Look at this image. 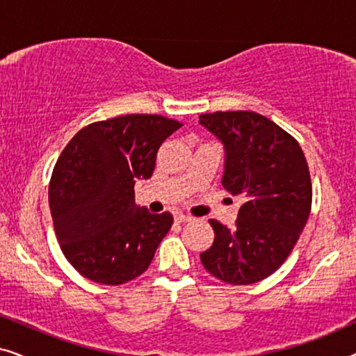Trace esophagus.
I'll use <instances>...</instances> for the list:
<instances>
[{"mask_svg":"<svg viewBox=\"0 0 356 356\" xmlns=\"http://www.w3.org/2000/svg\"><path fill=\"white\" fill-rule=\"evenodd\" d=\"M175 220H177V222H191L193 217L188 216V213H177V216H175Z\"/></svg>","mask_w":356,"mask_h":356,"instance_id":"obj_1","label":"esophagus"}]
</instances>
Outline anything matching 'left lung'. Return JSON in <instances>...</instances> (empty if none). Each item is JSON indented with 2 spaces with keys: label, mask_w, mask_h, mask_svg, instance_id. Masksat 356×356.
I'll return each mask as SVG.
<instances>
[{
  "label": "left lung",
  "mask_w": 356,
  "mask_h": 356,
  "mask_svg": "<svg viewBox=\"0 0 356 356\" xmlns=\"http://www.w3.org/2000/svg\"><path fill=\"white\" fill-rule=\"evenodd\" d=\"M199 123L225 145L223 188L243 197L232 228L209 220L216 238L201 262L225 284H256L284 264L308 222V162L293 136L254 111L204 113Z\"/></svg>",
  "instance_id": "left-lung-1"
}]
</instances>
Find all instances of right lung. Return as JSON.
I'll return each mask as SVG.
<instances>
[{
  "instance_id": "1",
  "label": "right lung",
  "mask_w": 356,
  "mask_h": 356,
  "mask_svg": "<svg viewBox=\"0 0 356 356\" xmlns=\"http://www.w3.org/2000/svg\"><path fill=\"white\" fill-rule=\"evenodd\" d=\"M178 128L160 115L116 116L87 124L63 149L48 201L63 254L86 279L121 285L147 270L173 216L136 206L134 184L152 177Z\"/></svg>"
}]
</instances>
